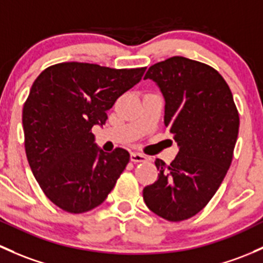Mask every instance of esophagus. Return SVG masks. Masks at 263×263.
<instances>
[{"label": "esophagus", "mask_w": 263, "mask_h": 263, "mask_svg": "<svg viewBox=\"0 0 263 263\" xmlns=\"http://www.w3.org/2000/svg\"><path fill=\"white\" fill-rule=\"evenodd\" d=\"M129 159H131L132 162H145V161H147L148 157L145 156V155H142V154H139V153H132L131 156H129Z\"/></svg>", "instance_id": "esophagus-1"}]
</instances>
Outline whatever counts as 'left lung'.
<instances>
[{
  "mask_svg": "<svg viewBox=\"0 0 263 263\" xmlns=\"http://www.w3.org/2000/svg\"><path fill=\"white\" fill-rule=\"evenodd\" d=\"M143 79L161 90L165 126L179 146L170 165L156 159L159 179L145 186L143 200L159 217L180 222L200 212L222 184L238 137V110L223 77L200 62L168 58Z\"/></svg>",
  "mask_w": 263,
  "mask_h": 263,
  "instance_id": "obj_1",
  "label": "left lung"
}]
</instances>
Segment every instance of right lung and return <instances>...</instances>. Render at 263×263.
Here are the masks:
<instances>
[{"label":"right lung","instance_id":"right-lung-1","mask_svg":"<svg viewBox=\"0 0 263 263\" xmlns=\"http://www.w3.org/2000/svg\"><path fill=\"white\" fill-rule=\"evenodd\" d=\"M145 70L71 62L35 79L22 109L25 151L43 192L63 211L79 214L103 203L128 164L124 148L97 146L92 127L106 123L107 110Z\"/></svg>","mask_w":263,"mask_h":263}]
</instances>
